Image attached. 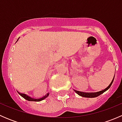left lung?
I'll return each instance as SVG.
<instances>
[{"label":"left lung","instance_id":"obj_1","mask_svg":"<svg viewBox=\"0 0 122 122\" xmlns=\"http://www.w3.org/2000/svg\"><path fill=\"white\" fill-rule=\"evenodd\" d=\"M114 78V76L113 78L112 81L111 83H110V84H109V86H108L107 87H106V88L104 90H102V91H100V92H95V93H86V92H80V91L76 90H74V92H76V93H77V94H78V95L80 96L84 97H88V98L96 97L99 96L100 95V94H102V93H104V92H105L107 90L109 89V88H110V86H111V85L112 84Z\"/></svg>","mask_w":122,"mask_h":122}]
</instances>
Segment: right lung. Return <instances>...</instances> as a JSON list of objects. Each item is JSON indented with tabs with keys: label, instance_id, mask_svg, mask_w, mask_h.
<instances>
[{
	"label": "right lung",
	"instance_id": "obj_1",
	"mask_svg": "<svg viewBox=\"0 0 122 122\" xmlns=\"http://www.w3.org/2000/svg\"><path fill=\"white\" fill-rule=\"evenodd\" d=\"M19 38H18V40H17V41H18V39H19ZM17 41H16V42H17ZM18 93H19V95L21 96L23 98H24V99L26 100H28V101H32V102H40V101L43 100H44V99H46V98L47 97L49 96V94H50V93H48L47 94H46V95L44 96H43L42 97L40 98V99H34V98L30 97V96H29L26 95V94H23V93H19V92H18Z\"/></svg>",
	"mask_w": 122,
	"mask_h": 122
}]
</instances>
